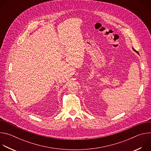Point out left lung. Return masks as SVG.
<instances>
[{"instance_id": "1", "label": "left lung", "mask_w": 151, "mask_h": 151, "mask_svg": "<svg viewBox=\"0 0 151 151\" xmlns=\"http://www.w3.org/2000/svg\"><path fill=\"white\" fill-rule=\"evenodd\" d=\"M133 50H134V51H135V52H137V54H139V53H138V52H137V51H136V50H134V48H133Z\"/></svg>"}]
</instances>
